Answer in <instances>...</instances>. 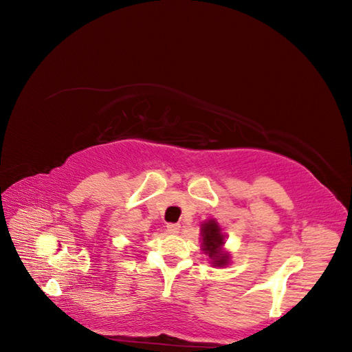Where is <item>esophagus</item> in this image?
I'll use <instances>...</instances> for the list:
<instances>
[{
	"label": "esophagus",
	"mask_w": 352,
	"mask_h": 352,
	"mask_svg": "<svg viewBox=\"0 0 352 352\" xmlns=\"http://www.w3.org/2000/svg\"><path fill=\"white\" fill-rule=\"evenodd\" d=\"M180 230L179 223H168L167 225V232L168 233H177Z\"/></svg>",
	"instance_id": "1"
}]
</instances>
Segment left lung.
<instances>
[{"label": "left lung", "instance_id": "1", "mask_svg": "<svg viewBox=\"0 0 352 352\" xmlns=\"http://www.w3.org/2000/svg\"><path fill=\"white\" fill-rule=\"evenodd\" d=\"M202 250L208 254V257L212 260V264L221 265L228 264L229 255L226 252L221 251V245L225 243V239H223V235L220 232V228L214 220H210L202 225Z\"/></svg>", "mask_w": 352, "mask_h": 352}]
</instances>
